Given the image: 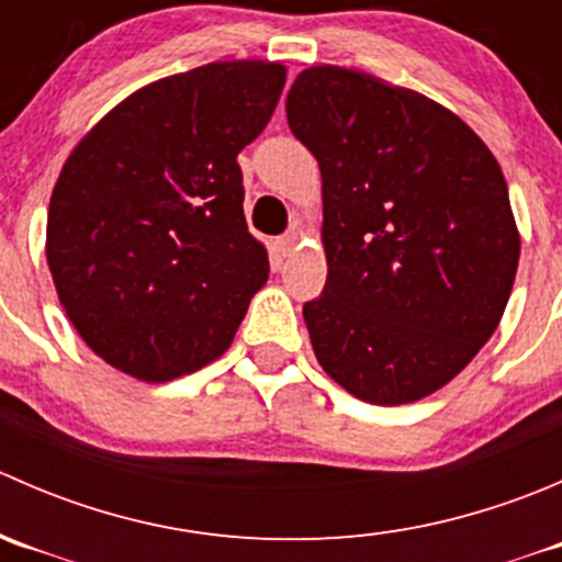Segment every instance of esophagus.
I'll return each instance as SVG.
<instances>
[{
	"instance_id": "obj_1",
	"label": "esophagus",
	"mask_w": 562,
	"mask_h": 562,
	"mask_svg": "<svg viewBox=\"0 0 562 562\" xmlns=\"http://www.w3.org/2000/svg\"><path fill=\"white\" fill-rule=\"evenodd\" d=\"M296 241H299V234L296 231H288V234H282L280 239H277V249H280L282 258H288V255L296 249Z\"/></svg>"
}]
</instances>
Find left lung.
<instances>
[{
	"label": "left lung",
	"instance_id": "obj_1",
	"mask_svg": "<svg viewBox=\"0 0 562 562\" xmlns=\"http://www.w3.org/2000/svg\"><path fill=\"white\" fill-rule=\"evenodd\" d=\"M288 124L321 166L328 277L313 350L372 405L432 394L501 323L519 234L484 140L424 94L348 67L299 72Z\"/></svg>",
	"mask_w": 562,
	"mask_h": 562
}]
</instances>
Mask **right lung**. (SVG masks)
Instances as JSON below:
<instances>
[{
	"label": "right lung",
	"instance_id": "1",
	"mask_svg": "<svg viewBox=\"0 0 562 562\" xmlns=\"http://www.w3.org/2000/svg\"><path fill=\"white\" fill-rule=\"evenodd\" d=\"M285 87L277 61H212L130 94L72 149L45 258L67 317L116 370L166 383L228 350L269 280L236 162Z\"/></svg>",
	"mask_w": 562,
	"mask_h": 562
}]
</instances>
